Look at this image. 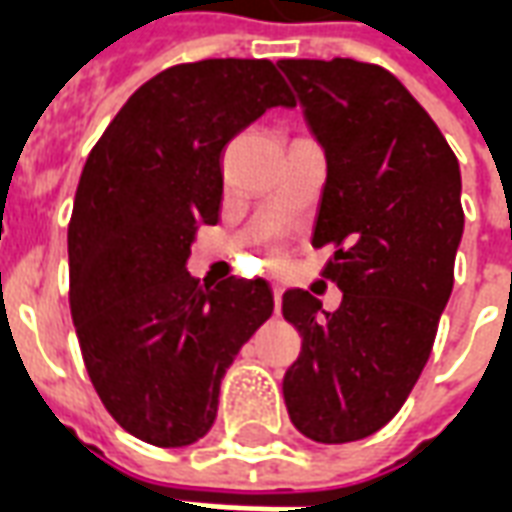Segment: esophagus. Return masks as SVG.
I'll use <instances>...</instances> for the list:
<instances>
[{"mask_svg": "<svg viewBox=\"0 0 512 512\" xmlns=\"http://www.w3.org/2000/svg\"><path fill=\"white\" fill-rule=\"evenodd\" d=\"M271 290H274V307H277V312H279V307H282V293H285V288H282L279 282H274V285H271Z\"/></svg>", "mask_w": 512, "mask_h": 512, "instance_id": "34e87169", "label": "esophagus"}]
</instances>
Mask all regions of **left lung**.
<instances>
[{"instance_id":"8db88e82","label":"left lung","mask_w":512,"mask_h":512,"mask_svg":"<svg viewBox=\"0 0 512 512\" xmlns=\"http://www.w3.org/2000/svg\"><path fill=\"white\" fill-rule=\"evenodd\" d=\"M279 68L326 147L312 246H332L323 277L343 290L334 312L310 290L282 296L301 334L282 392L307 439L345 444L384 428L428 362L463 233L461 169L439 126L381 65L334 57Z\"/></svg>"}]
</instances>
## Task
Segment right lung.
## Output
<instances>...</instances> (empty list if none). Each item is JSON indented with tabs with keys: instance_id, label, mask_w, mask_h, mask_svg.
I'll return each mask as SVG.
<instances>
[{
	"instance_id": "right-lung-1",
	"label": "right lung",
	"mask_w": 512,
	"mask_h": 512,
	"mask_svg": "<svg viewBox=\"0 0 512 512\" xmlns=\"http://www.w3.org/2000/svg\"><path fill=\"white\" fill-rule=\"evenodd\" d=\"M271 106H296L274 62L172 65L128 98L82 169L73 326L106 411L147 444L211 430L227 367L274 312L266 279L202 285L186 271L197 230L219 222L224 145Z\"/></svg>"
}]
</instances>
